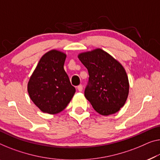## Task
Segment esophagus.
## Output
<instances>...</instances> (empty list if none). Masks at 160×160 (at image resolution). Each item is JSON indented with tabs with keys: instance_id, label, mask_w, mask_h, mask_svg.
Wrapping results in <instances>:
<instances>
[{
	"instance_id": "1",
	"label": "esophagus",
	"mask_w": 160,
	"mask_h": 160,
	"mask_svg": "<svg viewBox=\"0 0 160 160\" xmlns=\"http://www.w3.org/2000/svg\"><path fill=\"white\" fill-rule=\"evenodd\" d=\"M82 89H83V86H82V85H78V90H79L80 92L82 91Z\"/></svg>"
}]
</instances>
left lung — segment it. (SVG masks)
Returning <instances> with one entry per match:
<instances>
[{"mask_svg": "<svg viewBox=\"0 0 160 160\" xmlns=\"http://www.w3.org/2000/svg\"><path fill=\"white\" fill-rule=\"evenodd\" d=\"M78 57L89 73L85 98L101 115L116 113L124 106L129 92L125 69L108 52L99 48L82 52Z\"/></svg>", "mask_w": 160, "mask_h": 160, "instance_id": "8db88e82", "label": "left lung"}]
</instances>
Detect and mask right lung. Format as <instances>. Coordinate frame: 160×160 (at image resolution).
Wrapping results in <instances>:
<instances>
[{"instance_id":"1","label":"right lung","mask_w":160,"mask_h":160,"mask_svg":"<svg viewBox=\"0 0 160 160\" xmlns=\"http://www.w3.org/2000/svg\"><path fill=\"white\" fill-rule=\"evenodd\" d=\"M67 54L52 49L42 57L28 80L27 90L44 113L57 114L65 109L75 92L64 70Z\"/></svg>"}]
</instances>
